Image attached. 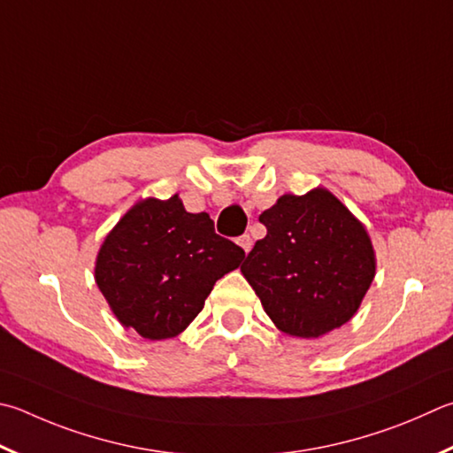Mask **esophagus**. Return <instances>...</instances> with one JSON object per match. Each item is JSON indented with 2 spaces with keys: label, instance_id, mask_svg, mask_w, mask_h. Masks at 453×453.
<instances>
[{
  "label": "esophagus",
  "instance_id": "esophagus-1",
  "mask_svg": "<svg viewBox=\"0 0 453 453\" xmlns=\"http://www.w3.org/2000/svg\"><path fill=\"white\" fill-rule=\"evenodd\" d=\"M237 243L242 245V250H243L245 253H250V251H251V245H253V240H251L250 234H243L242 237H237Z\"/></svg>",
  "mask_w": 453,
  "mask_h": 453
}]
</instances>
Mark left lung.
I'll use <instances>...</instances> for the list:
<instances>
[{
  "label": "left lung",
  "instance_id": "left-lung-1",
  "mask_svg": "<svg viewBox=\"0 0 453 453\" xmlns=\"http://www.w3.org/2000/svg\"><path fill=\"white\" fill-rule=\"evenodd\" d=\"M259 221L242 273L277 328L317 339L349 323L376 271L365 226L323 188L281 196Z\"/></svg>",
  "mask_w": 453,
  "mask_h": 453
}]
</instances>
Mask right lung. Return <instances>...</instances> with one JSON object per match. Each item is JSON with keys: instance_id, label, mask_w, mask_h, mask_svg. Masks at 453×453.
I'll return each instance as SVG.
<instances>
[{"instance_id": "obj_1", "label": "right lung", "mask_w": 453, "mask_h": 453, "mask_svg": "<svg viewBox=\"0 0 453 453\" xmlns=\"http://www.w3.org/2000/svg\"><path fill=\"white\" fill-rule=\"evenodd\" d=\"M243 257L240 245L216 234L205 211H186L178 196L148 198L106 235L95 279L122 325L162 341L198 317L218 279Z\"/></svg>"}]
</instances>
